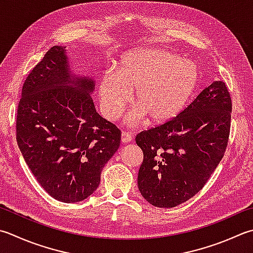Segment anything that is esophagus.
<instances>
[{
    "label": "esophagus",
    "mask_w": 253,
    "mask_h": 253,
    "mask_svg": "<svg viewBox=\"0 0 253 253\" xmlns=\"http://www.w3.org/2000/svg\"><path fill=\"white\" fill-rule=\"evenodd\" d=\"M131 140H132V137H131V135H130L129 132L124 131V132L122 133V142L128 143V142H130Z\"/></svg>",
    "instance_id": "obj_1"
}]
</instances>
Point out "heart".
Wrapping results in <instances>:
<instances>
[{
    "mask_svg": "<svg viewBox=\"0 0 253 253\" xmlns=\"http://www.w3.org/2000/svg\"><path fill=\"white\" fill-rule=\"evenodd\" d=\"M200 82L196 63L165 49L145 48L124 53L118 69H107L98 84L101 111L108 120L121 116L136 91L138 106L126 121L155 125L174 120L186 107Z\"/></svg>",
    "mask_w": 253,
    "mask_h": 253,
    "instance_id": "heart-1",
    "label": "heart"
}]
</instances>
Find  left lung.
<instances>
[{
  "label": "left lung",
  "mask_w": 253,
  "mask_h": 253,
  "mask_svg": "<svg viewBox=\"0 0 253 253\" xmlns=\"http://www.w3.org/2000/svg\"><path fill=\"white\" fill-rule=\"evenodd\" d=\"M231 98L215 81L174 120L141 131L143 152L138 189L143 199L171 209L200 192L224 157L230 130Z\"/></svg>",
  "instance_id": "left-lung-1"
}]
</instances>
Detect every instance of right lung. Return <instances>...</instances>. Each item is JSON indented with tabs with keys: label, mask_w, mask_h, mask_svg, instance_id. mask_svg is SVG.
<instances>
[{
	"label": "right lung",
	"mask_w": 253,
	"mask_h": 253,
	"mask_svg": "<svg viewBox=\"0 0 253 253\" xmlns=\"http://www.w3.org/2000/svg\"><path fill=\"white\" fill-rule=\"evenodd\" d=\"M92 77L73 73L64 46H53L23 85L16 140L25 162L54 200L77 203L95 192L121 145V130L95 110Z\"/></svg>",
	"instance_id": "obj_1"
}]
</instances>
